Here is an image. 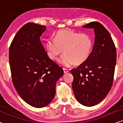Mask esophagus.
Returning a JSON list of instances; mask_svg holds the SVG:
<instances>
[{"mask_svg":"<svg viewBox=\"0 0 123 123\" xmlns=\"http://www.w3.org/2000/svg\"><path fill=\"white\" fill-rule=\"evenodd\" d=\"M63 70H64V73H68V72H69V70L67 69L64 68Z\"/></svg>","mask_w":123,"mask_h":123,"instance_id":"34e87169","label":"esophagus"}]
</instances>
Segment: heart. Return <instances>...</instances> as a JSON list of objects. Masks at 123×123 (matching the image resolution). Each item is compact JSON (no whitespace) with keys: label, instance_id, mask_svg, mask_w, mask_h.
<instances>
[{"label":"heart","instance_id":"1","mask_svg":"<svg viewBox=\"0 0 123 123\" xmlns=\"http://www.w3.org/2000/svg\"><path fill=\"white\" fill-rule=\"evenodd\" d=\"M45 46L47 54L52 60L58 59L64 51L65 54L59 63L68 68L75 63L81 64L88 59L93 46V40L87 33L63 30L56 33L54 39L49 40Z\"/></svg>","mask_w":123,"mask_h":123}]
</instances>
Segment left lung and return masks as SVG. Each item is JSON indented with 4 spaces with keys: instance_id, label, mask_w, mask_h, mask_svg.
<instances>
[{
    "instance_id": "8db88e82",
    "label": "left lung",
    "mask_w": 123,
    "mask_h": 123,
    "mask_svg": "<svg viewBox=\"0 0 123 123\" xmlns=\"http://www.w3.org/2000/svg\"><path fill=\"white\" fill-rule=\"evenodd\" d=\"M93 28L95 43L88 59L71 70L74 96L84 106H93L104 100L111 88L117 62V50L103 25L92 22L83 26Z\"/></svg>"
}]
</instances>
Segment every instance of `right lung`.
Segmentation results:
<instances>
[{
  "label": "right lung",
  "instance_id": "right-lung-1",
  "mask_svg": "<svg viewBox=\"0 0 123 123\" xmlns=\"http://www.w3.org/2000/svg\"><path fill=\"white\" fill-rule=\"evenodd\" d=\"M45 26L25 25L15 35L9 50L13 84L22 98L41 108L53 100L56 83L63 69L49 58L40 40Z\"/></svg>",
  "mask_w": 123,
  "mask_h": 123
}]
</instances>
